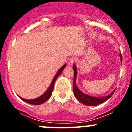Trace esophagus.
<instances>
[{
	"label": "esophagus",
	"mask_w": 132,
	"mask_h": 132,
	"mask_svg": "<svg viewBox=\"0 0 132 132\" xmlns=\"http://www.w3.org/2000/svg\"><path fill=\"white\" fill-rule=\"evenodd\" d=\"M76 59L75 57H71L70 58V59H69V61H68V64L69 66H72V64H73V62L75 61Z\"/></svg>",
	"instance_id": "34e87169"
}]
</instances>
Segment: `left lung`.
<instances>
[{
  "instance_id": "8db88e82",
  "label": "left lung",
  "mask_w": 132,
  "mask_h": 132,
  "mask_svg": "<svg viewBox=\"0 0 132 132\" xmlns=\"http://www.w3.org/2000/svg\"><path fill=\"white\" fill-rule=\"evenodd\" d=\"M119 57L121 58V62H122V56L121 54H119ZM73 69L74 71V78H73V93L75 96L77 98V99L79 101L80 103H83V104L86 105L88 106H94L97 105L101 104L102 103H104L106 101H107L110 97L112 96L113 94H114V91L116 89H114L111 93L107 96H101V97H95L93 96L88 95L87 94H85L84 93L82 92L80 90L78 89L77 87V85L76 82H77V69L76 65L73 64Z\"/></svg>"
}]
</instances>
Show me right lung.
I'll list each match as a JSON object with an SVG mask.
<instances>
[{
    "label": "right lung",
    "instance_id": "obj_1",
    "mask_svg": "<svg viewBox=\"0 0 132 132\" xmlns=\"http://www.w3.org/2000/svg\"><path fill=\"white\" fill-rule=\"evenodd\" d=\"M66 64L63 65V66H62V67H61V68L58 70V71L57 72V73L55 74V77H54V78H53L51 84H50V86H49V87L48 88V89L46 90V91H45V93H44L41 96H40L39 97H38V98H35V99L27 100V99H24V98H22V97L19 96H19L20 98L22 100L24 101V102H26V103H29V104L41 105V104H42V103H45V102H46V101H47L50 98V96H52L53 89H54V84H55V80H56L57 78H58L59 76L61 74V73L62 72V71H63V70L65 68V67H66Z\"/></svg>",
    "mask_w": 132,
    "mask_h": 132
}]
</instances>
